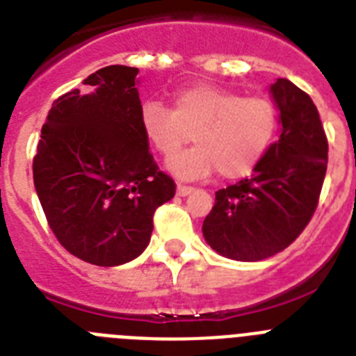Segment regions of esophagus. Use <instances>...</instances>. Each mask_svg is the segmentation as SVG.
<instances>
[{
    "label": "esophagus",
    "mask_w": 356,
    "mask_h": 356,
    "mask_svg": "<svg viewBox=\"0 0 356 356\" xmlns=\"http://www.w3.org/2000/svg\"><path fill=\"white\" fill-rule=\"evenodd\" d=\"M193 191V187H187V185H178V187H176V194H178V196H189Z\"/></svg>",
    "instance_id": "esophagus-1"
}]
</instances>
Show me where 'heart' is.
Listing matches in <instances>:
<instances>
[{
  "mask_svg": "<svg viewBox=\"0 0 356 356\" xmlns=\"http://www.w3.org/2000/svg\"><path fill=\"white\" fill-rule=\"evenodd\" d=\"M145 140L160 154L185 142L194 147L167 160L181 180H196L218 169L221 178H241L259 165L279 131V111L265 97H243L214 84H194L176 91L172 109L145 100L138 109Z\"/></svg>",
  "mask_w": 356,
  "mask_h": 356,
  "instance_id": "obj_1",
  "label": "heart"
}]
</instances>
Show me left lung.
<instances>
[{"label":"left lung","instance_id":"obj_1","mask_svg":"<svg viewBox=\"0 0 356 356\" xmlns=\"http://www.w3.org/2000/svg\"><path fill=\"white\" fill-rule=\"evenodd\" d=\"M279 138L250 178L216 193L203 238L220 256L261 261L297 239L317 209L327 167V140L314 100L288 79L270 86Z\"/></svg>","mask_w":356,"mask_h":356}]
</instances>
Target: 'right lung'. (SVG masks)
Here are the masks:
<instances>
[{"label":"right lung","mask_w":356,"mask_h":356,"mask_svg":"<svg viewBox=\"0 0 356 356\" xmlns=\"http://www.w3.org/2000/svg\"><path fill=\"white\" fill-rule=\"evenodd\" d=\"M138 68L113 65L51 104L33 156V185L70 254L118 266L149 245L153 214L175 196L138 126Z\"/></svg>","instance_id":"right-lung-1"}]
</instances>
